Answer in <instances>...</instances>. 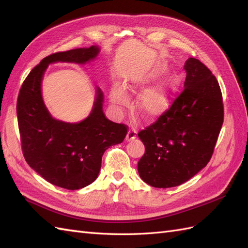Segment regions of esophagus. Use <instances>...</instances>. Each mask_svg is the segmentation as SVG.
<instances>
[{
	"instance_id": "34e87169",
	"label": "esophagus",
	"mask_w": 248,
	"mask_h": 248,
	"mask_svg": "<svg viewBox=\"0 0 248 248\" xmlns=\"http://www.w3.org/2000/svg\"><path fill=\"white\" fill-rule=\"evenodd\" d=\"M136 137H137V131L131 128V129H129V130H128V132H127V136H126V140L130 141V140H132L136 139Z\"/></svg>"
}]
</instances>
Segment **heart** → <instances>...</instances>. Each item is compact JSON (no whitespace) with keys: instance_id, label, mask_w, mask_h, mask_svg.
I'll return each mask as SVG.
<instances>
[{"instance_id":"b5f03b06","label":"heart","mask_w":248,"mask_h":248,"mask_svg":"<svg viewBox=\"0 0 248 248\" xmlns=\"http://www.w3.org/2000/svg\"><path fill=\"white\" fill-rule=\"evenodd\" d=\"M167 69L166 64L160 63L156 65L154 68L142 74L136 80V86L144 88L150 85L159 78ZM179 82L180 80L177 76H170L161 80L159 84L142 92L138 102V108L140 115L146 119H154L164 114L170 108L174 99ZM111 98L117 104L127 103V95L124 90L120 87H115L112 90Z\"/></svg>"}]
</instances>
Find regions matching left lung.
I'll use <instances>...</instances> for the list:
<instances>
[{
  "mask_svg": "<svg viewBox=\"0 0 248 248\" xmlns=\"http://www.w3.org/2000/svg\"><path fill=\"white\" fill-rule=\"evenodd\" d=\"M184 89L170 108L139 132L145 154L140 177L157 188L181 185L207 166L223 123L218 81L200 60L189 58Z\"/></svg>",
  "mask_w": 248,
  "mask_h": 248,
  "instance_id": "1",
  "label": "left lung"
}]
</instances>
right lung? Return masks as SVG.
I'll return each instance as SVG.
<instances>
[{
    "mask_svg": "<svg viewBox=\"0 0 248 248\" xmlns=\"http://www.w3.org/2000/svg\"><path fill=\"white\" fill-rule=\"evenodd\" d=\"M98 52L99 47L92 46L51 54L34 67L19 90L16 112L25 159L46 181L65 189L77 190L95 181L104 151L121 144L127 126L104 116L100 89L92 112L84 121L65 123L54 119L42 100L41 80L50 63L85 64Z\"/></svg>",
    "mask_w": 248,
    "mask_h": 248,
    "instance_id": "obj_1",
    "label": "right lung"
}]
</instances>
